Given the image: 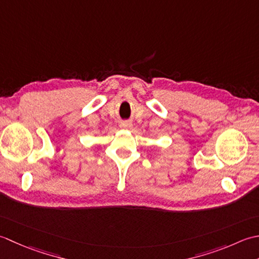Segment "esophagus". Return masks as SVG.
Returning <instances> with one entry per match:
<instances>
[{
  "label": "esophagus",
  "mask_w": 259,
  "mask_h": 259,
  "mask_svg": "<svg viewBox=\"0 0 259 259\" xmlns=\"http://www.w3.org/2000/svg\"><path fill=\"white\" fill-rule=\"evenodd\" d=\"M119 127L122 130H131L132 127H133V124L130 123V122H123L122 124L119 125Z\"/></svg>",
  "instance_id": "obj_1"
}]
</instances>
